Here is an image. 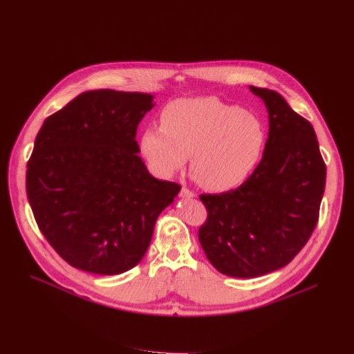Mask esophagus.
Wrapping results in <instances>:
<instances>
[{
  "label": "esophagus",
  "instance_id": "1",
  "mask_svg": "<svg viewBox=\"0 0 354 354\" xmlns=\"http://www.w3.org/2000/svg\"><path fill=\"white\" fill-rule=\"evenodd\" d=\"M179 196L180 198H194L195 196V194L191 191V189H187V187H182L180 189V194H179Z\"/></svg>",
  "mask_w": 354,
  "mask_h": 354
}]
</instances>
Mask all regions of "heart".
I'll return each instance as SVG.
<instances>
[{
    "label": "heart",
    "instance_id": "b5f03b06",
    "mask_svg": "<svg viewBox=\"0 0 354 354\" xmlns=\"http://www.w3.org/2000/svg\"><path fill=\"white\" fill-rule=\"evenodd\" d=\"M160 128L140 133V152L160 178L180 171L191 153V174L207 191L243 183L262 156L266 132L256 116L218 98H180L163 106Z\"/></svg>",
    "mask_w": 354,
    "mask_h": 354
}]
</instances>
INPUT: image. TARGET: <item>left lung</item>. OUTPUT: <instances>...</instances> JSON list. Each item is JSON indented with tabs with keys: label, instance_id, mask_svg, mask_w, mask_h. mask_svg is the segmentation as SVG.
I'll return each instance as SVG.
<instances>
[{
	"label": "left lung",
	"instance_id": "8db88e82",
	"mask_svg": "<svg viewBox=\"0 0 354 354\" xmlns=\"http://www.w3.org/2000/svg\"><path fill=\"white\" fill-rule=\"evenodd\" d=\"M269 112L262 160L236 189L201 195L207 219L199 242L216 270L257 277L286 266L319 221L326 165L312 124L276 91L250 86Z\"/></svg>",
	"mask_w": 354,
	"mask_h": 354
}]
</instances>
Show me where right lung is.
I'll return each mask as SVG.
<instances>
[{
    "label": "right lung",
    "instance_id": "right-lung-1",
    "mask_svg": "<svg viewBox=\"0 0 354 354\" xmlns=\"http://www.w3.org/2000/svg\"><path fill=\"white\" fill-rule=\"evenodd\" d=\"M152 95L97 89L44 121L27 163V196L55 252L80 270L120 274L148 250L180 185L158 180L138 156L136 129Z\"/></svg>",
    "mask_w": 354,
    "mask_h": 354
}]
</instances>
